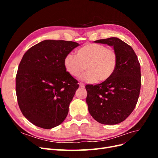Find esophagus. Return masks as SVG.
Returning <instances> with one entry per match:
<instances>
[{
    "label": "esophagus",
    "mask_w": 158,
    "mask_h": 158,
    "mask_svg": "<svg viewBox=\"0 0 158 158\" xmlns=\"http://www.w3.org/2000/svg\"><path fill=\"white\" fill-rule=\"evenodd\" d=\"M79 85H80V88H85V85H84L83 83H81V82H80V83H79Z\"/></svg>",
    "instance_id": "esophagus-1"
}]
</instances>
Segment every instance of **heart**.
I'll use <instances>...</instances> for the list:
<instances>
[{
    "mask_svg": "<svg viewBox=\"0 0 158 158\" xmlns=\"http://www.w3.org/2000/svg\"><path fill=\"white\" fill-rule=\"evenodd\" d=\"M118 63L117 52L102 44H88L77 51V56L69 53L64 59L65 70L74 77L85 69L80 79L89 83L103 82L111 77Z\"/></svg>",
    "mask_w": 158,
    "mask_h": 158,
    "instance_id": "heart-1",
    "label": "heart"
}]
</instances>
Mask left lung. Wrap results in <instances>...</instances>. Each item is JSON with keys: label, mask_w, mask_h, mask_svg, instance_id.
Here are the masks:
<instances>
[{"label": "left lung", "mask_w": 158, "mask_h": 158, "mask_svg": "<svg viewBox=\"0 0 158 158\" xmlns=\"http://www.w3.org/2000/svg\"><path fill=\"white\" fill-rule=\"evenodd\" d=\"M94 42L113 47L118 63L111 78L99 84L85 85L88 111L99 123L117 125L125 121L136 107L141 87L140 65L132 47L118 38Z\"/></svg>", "instance_id": "left-lung-1"}]
</instances>
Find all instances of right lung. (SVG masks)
Segmentation results:
<instances>
[{
    "mask_svg": "<svg viewBox=\"0 0 158 158\" xmlns=\"http://www.w3.org/2000/svg\"><path fill=\"white\" fill-rule=\"evenodd\" d=\"M78 43L44 40L23 55L16 77L19 107L28 121L49 129L63 123L78 81L65 70L64 59Z\"/></svg>",
    "mask_w": 158,
    "mask_h": 158,
    "instance_id": "1",
    "label": "right lung"
}]
</instances>
